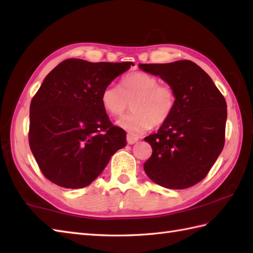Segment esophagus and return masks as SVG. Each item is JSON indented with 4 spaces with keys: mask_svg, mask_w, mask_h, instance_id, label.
Wrapping results in <instances>:
<instances>
[{
    "mask_svg": "<svg viewBox=\"0 0 253 253\" xmlns=\"http://www.w3.org/2000/svg\"><path fill=\"white\" fill-rule=\"evenodd\" d=\"M126 141H127V144H130V145H132V144H135L138 141V137L137 136H133V135H131V134H127Z\"/></svg>",
    "mask_w": 253,
    "mask_h": 253,
    "instance_id": "1",
    "label": "esophagus"
}]
</instances>
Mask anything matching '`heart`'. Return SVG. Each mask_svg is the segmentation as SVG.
Returning a JSON list of instances; mask_svg holds the SVG:
<instances>
[{
  "label": "heart",
  "instance_id": "b5f03b06",
  "mask_svg": "<svg viewBox=\"0 0 253 253\" xmlns=\"http://www.w3.org/2000/svg\"><path fill=\"white\" fill-rule=\"evenodd\" d=\"M100 102L106 112L121 117L118 126L133 136H140L153 126H161L171 117L177 102L176 91L169 84H162L156 76L146 72H133L121 80L120 88L107 85L100 94Z\"/></svg>",
  "mask_w": 253,
  "mask_h": 253
}]
</instances>
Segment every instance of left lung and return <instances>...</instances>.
Listing matches in <instances>:
<instances>
[{
	"label": "left lung",
	"mask_w": 253,
	"mask_h": 253,
	"mask_svg": "<svg viewBox=\"0 0 253 253\" xmlns=\"http://www.w3.org/2000/svg\"><path fill=\"white\" fill-rule=\"evenodd\" d=\"M176 91L171 117L144 140L153 154L144 164L148 178L168 189H187L203 180L225 144L227 105L211 77L192 61L140 64Z\"/></svg>",
	"instance_id": "left-lung-1"
}]
</instances>
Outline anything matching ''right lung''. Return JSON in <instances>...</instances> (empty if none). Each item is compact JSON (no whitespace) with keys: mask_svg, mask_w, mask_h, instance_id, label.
Wrapping results in <instances>:
<instances>
[{"mask_svg":"<svg viewBox=\"0 0 253 253\" xmlns=\"http://www.w3.org/2000/svg\"><path fill=\"white\" fill-rule=\"evenodd\" d=\"M131 65L68 59L45 76L30 102L28 138L41 172L51 182L85 188L126 145V131L110 122L100 94Z\"/></svg>","mask_w":253,"mask_h":253,"instance_id":"add662e5","label":"right lung"}]
</instances>
